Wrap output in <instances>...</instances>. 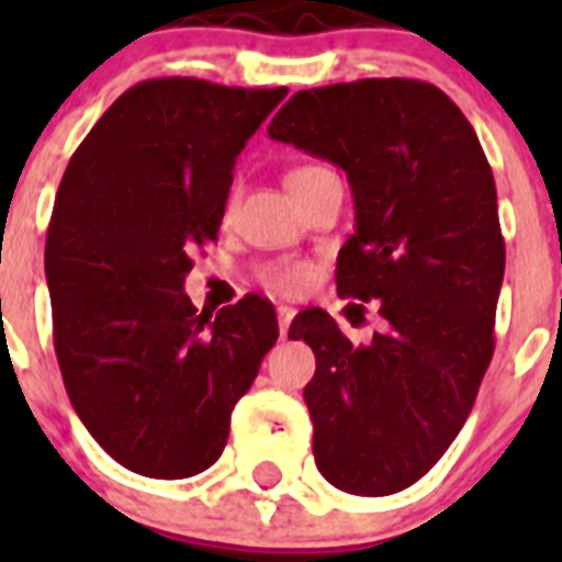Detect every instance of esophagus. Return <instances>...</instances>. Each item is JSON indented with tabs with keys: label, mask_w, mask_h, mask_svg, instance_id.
Returning <instances> with one entry per match:
<instances>
[{
	"label": "esophagus",
	"mask_w": 562,
	"mask_h": 562,
	"mask_svg": "<svg viewBox=\"0 0 562 562\" xmlns=\"http://www.w3.org/2000/svg\"><path fill=\"white\" fill-rule=\"evenodd\" d=\"M277 317H280V335H285V333H289V326H291V317H294V308L280 306V308H277Z\"/></svg>",
	"instance_id": "obj_1"
}]
</instances>
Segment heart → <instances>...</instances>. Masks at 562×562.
Segmentation results:
<instances>
[{"instance_id":"obj_1","label":"heart","mask_w":562,"mask_h":562,"mask_svg":"<svg viewBox=\"0 0 562 562\" xmlns=\"http://www.w3.org/2000/svg\"><path fill=\"white\" fill-rule=\"evenodd\" d=\"M317 166H303V169H291L285 183H294L300 178H308V175H315ZM262 280L271 285L273 291H280V294H300V291L306 289L308 280H312V265L297 262V259H282V262L268 265L262 271Z\"/></svg>"}]
</instances>
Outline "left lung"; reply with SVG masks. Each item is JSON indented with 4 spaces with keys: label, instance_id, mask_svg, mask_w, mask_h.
<instances>
[{
    "label": "left lung",
    "instance_id": "obj_1",
    "mask_svg": "<svg viewBox=\"0 0 562 562\" xmlns=\"http://www.w3.org/2000/svg\"><path fill=\"white\" fill-rule=\"evenodd\" d=\"M268 134L350 180L356 233L335 282L341 297L379 300L384 329L352 347L324 308H306L289 338L317 361L303 400L321 475L391 496L440 461L493 359L505 277L496 180L458 104L414 78L300 90Z\"/></svg>",
    "mask_w": 562,
    "mask_h": 562
}]
</instances>
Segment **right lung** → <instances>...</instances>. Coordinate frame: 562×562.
Instances as JSON below:
<instances>
[{"label": "right lung", "mask_w": 562, "mask_h": 562, "mask_svg": "<svg viewBox=\"0 0 562 562\" xmlns=\"http://www.w3.org/2000/svg\"><path fill=\"white\" fill-rule=\"evenodd\" d=\"M285 92L136 83L66 166L46 233L57 364L75 414L125 470L189 479L218 461L280 338L265 297L198 315L183 282L189 254L218 238L236 157Z\"/></svg>", "instance_id": "obj_1"}]
</instances>
